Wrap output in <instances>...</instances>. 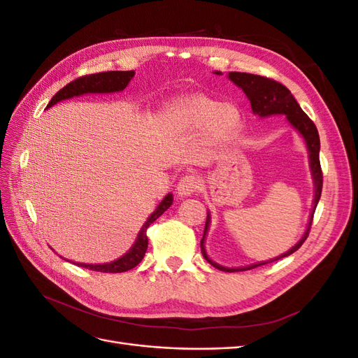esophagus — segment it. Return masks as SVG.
I'll list each match as a JSON object with an SVG mask.
<instances>
[{
	"label": "esophagus",
	"instance_id": "obj_1",
	"mask_svg": "<svg viewBox=\"0 0 358 358\" xmlns=\"http://www.w3.org/2000/svg\"><path fill=\"white\" fill-rule=\"evenodd\" d=\"M201 188V179L196 173H185L178 182L176 191L179 196H191V194L197 192Z\"/></svg>",
	"mask_w": 358,
	"mask_h": 358
}]
</instances>
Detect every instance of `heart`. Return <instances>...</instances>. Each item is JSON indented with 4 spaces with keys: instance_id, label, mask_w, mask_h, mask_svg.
I'll use <instances>...</instances> for the list:
<instances>
[{
    "instance_id": "heart-1",
    "label": "heart",
    "mask_w": 358,
    "mask_h": 358,
    "mask_svg": "<svg viewBox=\"0 0 358 358\" xmlns=\"http://www.w3.org/2000/svg\"><path fill=\"white\" fill-rule=\"evenodd\" d=\"M173 116L182 127H209V133L216 137H229L241 125V112L233 104H220L209 96L192 95L180 100L173 107Z\"/></svg>"
}]
</instances>
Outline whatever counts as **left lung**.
Returning a JSON list of instances; mask_svg holds the SVG:
<instances>
[{
    "mask_svg": "<svg viewBox=\"0 0 358 358\" xmlns=\"http://www.w3.org/2000/svg\"><path fill=\"white\" fill-rule=\"evenodd\" d=\"M229 78L231 79V82H234L237 86H241V88L243 90V92L246 94L249 101H251V107H252V110H254L255 115H258V116L287 115V119L289 121V124L294 127L303 137H305L308 149H309L312 176H313V182H315V200H313V210L310 213V221H309L306 233L303 234L301 241L294 248H291L287 254L279 257V258H284V257L291 255L292 252H296L297 249L303 243H305V241L308 239L309 231H310V225H312V220H313V213H315L317 204H318L320 197H321L322 170H321V164H320V136H318V129H317L315 124H313L312 119L301 110V107L294 100V96H292L289 90L287 88V86H284L282 83H279L273 79L264 78V76L239 73V71H231L229 74ZM209 221L210 220H209V215H208V220H206V225H204V234H203V239L200 242V246H201L203 257L208 259V262L213 267H216L218 270H222V272H241V270H251L254 267L267 264V263H259V264L242 267V268H229V267H222L220 264L213 263L212 259H209V257L206 255L204 245H203L206 231H208ZM279 258H276V259H279ZM276 259H273V262H276ZM268 263H272V262H268Z\"/></svg>",
    "mask_w": 358,
    "mask_h": 358,
    "instance_id": "obj_1",
    "label": "left lung"
}]
</instances>
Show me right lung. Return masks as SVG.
I'll list each match as a JSON object with an SVG mask.
<instances>
[{"label":"right lung","instance_id":"add662e5","mask_svg":"<svg viewBox=\"0 0 358 358\" xmlns=\"http://www.w3.org/2000/svg\"><path fill=\"white\" fill-rule=\"evenodd\" d=\"M133 76H134L133 70L131 71H103V73L82 76V78H78L73 82L67 83L62 90H59L55 95H53L48 107H52L53 104H57L61 100H67V99H71V96H78V95L88 94V92H100L101 94V92L122 91L127 88L128 82L133 79ZM171 203H173V196L171 194H169V196L159 203L157 210L149 216L148 221L142 227V230H140L134 245L125 255L115 259V262H112V263H106V264H80V263H78V266L94 270V272H103V273H122V272H127V270L134 268L140 262H142L145 254H146L148 227L155 220H158L159 216L170 208Z\"/></svg>","mask_w":358,"mask_h":358}]
</instances>
